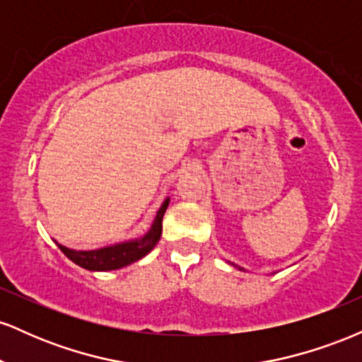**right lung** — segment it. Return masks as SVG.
<instances>
[{
  "mask_svg": "<svg viewBox=\"0 0 362 362\" xmlns=\"http://www.w3.org/2000/svg\"><path fill=\"white\" fill-rule=\"evenodd\" d=\"M168 207V199L163 202V206L158 211L155 223H153L151 230L148 231L143 238L134 240V242L114 245V247L100 248V250H90V252H76L71 248H66L57 243L61 252L78 264L83 269L88 271H114V269L126 267V265L132 264V262L143 259L146 253H149L155 248L161 236V219H163L165 211Z\"/></svg>",
  "mask_w": 362,
  "mask_h": 362,
  "instance_id": "obj_1",
  "label": "right lung"
}]
</instances>
